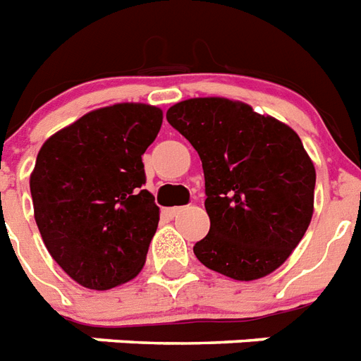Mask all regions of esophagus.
<instances>
[{
    "label": "esophagus",
    "mask_w": 361,
    "mask_h": 361,
    "mask_svg": "<svg viewBox=\"0 0 361 361\" xmlns=\"http://www.w3.org/2000/svg\"><path fill=\"white\" fill-rule=\"evenodd\" d=\"M183 210H184V207H173V209H167L166 212L169 218H175V216H177L178 212H183Z\"/></svg>",
    "instance_id": "1"
}]
</instances>
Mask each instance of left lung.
Segmentation results:
<instances>
[{"mask_svg":"<svg viewBox=\"0 0 361 361\" xmlns=\"http://www.w3.org/2000/svg\"><path fill=\"white\" fill-rule=\"evenodd\" d=\"M166 117L203 164L210 231L194 246L195 257L238 281L281 267L313 216L315 166L298 134L220 97L183 100Z\"/></svg>","mask_w":361,"mask_h":361,"instance_id":"obj_1","label":"left lung"}]
</instances>
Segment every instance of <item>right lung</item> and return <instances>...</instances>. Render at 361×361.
Segmentation results:
<instances>
[{
  "label": "right lung",
  "mask_w": 361,
  "mask_h": 361,
  "mask_svg": "<svg viewBox=\"0 0 361 361\" xmlns=\"http://www.w3.org/2000/svg\"><path fill=\"white\" fill-rule=\"evenodd\" d=\"M160 126L157 106L114 104L48 137L37 154V227L54 261L87 289H114L145 264L160 209L141 190V154Z\"/></svg>",
  "instance_id": "add662e5"
}]
</instances>
